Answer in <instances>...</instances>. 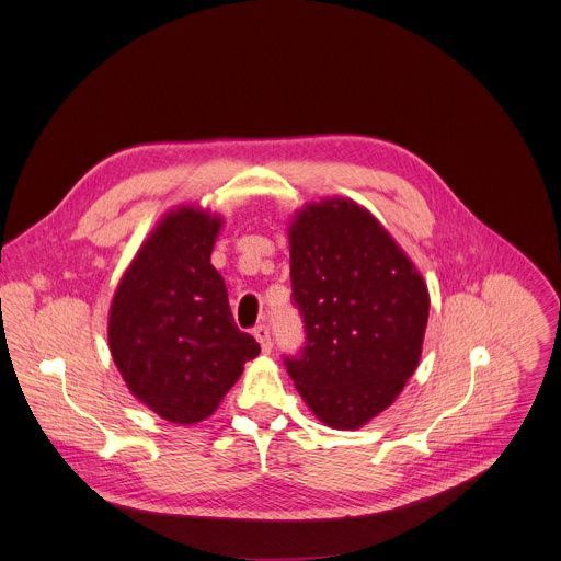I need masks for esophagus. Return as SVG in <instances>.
<instances>
[{
  "mask_svg": "<svg viewBox=\"0 0 561 561\" xmlns=\"http://www.w3.org/2000/svg\"><path fill=\"white\" fill-rule=\"evenodd\" d=\"M253 336L257 339V343H261L263 353H272V336H270V328L265 323L253 328Z\"/></svg>",
  "mask_w": 561,
  "mask_h": 561,
  "instance_id": "1",
  "label": "esophagus"
}]
</instances>
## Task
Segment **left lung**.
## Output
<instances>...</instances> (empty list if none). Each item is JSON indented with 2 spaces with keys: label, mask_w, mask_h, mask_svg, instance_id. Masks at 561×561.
Instances as JSON below:
<instances>
[{
  "label": "left lung",
  "mask_w": 561,
  "mask_h": 561,
  "mask_svg": "<svg viewBox=\"0 0 561 561\" xmlns=\"http://www.w3.org/2000/svg\"><path fill=\"white\" fill-rule=\"evenodd\" d=\"M289 274L306 348L285 359L287 373L325 426L355 431L396 402L420 364L426 283L373 213L346 197L294 213Z\"/></svg>",
  "instance_id": "obj_1"
}]
</instances>
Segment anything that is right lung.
<instances>
[{
    "instance_id": "right-lung-1",
    "label": "right lung",
    "mask_w": 561,
    "mask_h": 561,
    "mask_svg": "<svg viewBox=\"0 0 561 561\" xmlns=\"http://www.w3.org/2000/svg\"><path fill=\"white\" fill-rule=\"evenodd\" d=\"M220 229V215L199 206L165 213L110 306V353L127 391L172 424L206 420L261 353L210 265Z\"/></svg>"
}]
</instances>
